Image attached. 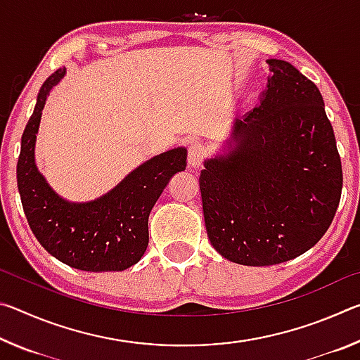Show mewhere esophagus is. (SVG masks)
<instances>
[{
	"instance_id": "esophagus-1",
	"label": "esophagus",
	"mask_w": 360,
	"mask_h": 360,
	"mask_svg": "<svg viewBox=\"0 0 360 360\" xmlns=\"http://www.w3.org/2000/svg\"><path fill=\"white\" fill-rule=\"evenodd\" d=\"M205 154H206L205 146L202 143H193L191 148H188V158H187L188 168H198L202 165Z\"/></svg>"
}]
</instances>
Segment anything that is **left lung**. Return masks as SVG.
<instances>
[{
	"instance_id": "1",
	"label": "left lung",
	"mask_w": 360,
	"mask_h": 360,
	"mask_svg": "<svg viewBox=\"0 0 360 360\" xmlns=\"http://www.w3.org/2000/svg\"><path fill=\"white\" fill-rule=\"evenodd\" d=\"M260 105L233 122L229 152L205 160L203 216L212 248L235 264L276 265L318 243L337 212L343 172L318 87L266 60Z\"/></svg>"
}]
</instances>
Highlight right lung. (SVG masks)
Segmentation results:
<instances>
[{
  "label": "right lung",
  "instance_id": "add662e5",
  "mask_svg": "<svg viewBox=\"0 0 360 360\" xmlns=\"http://www.w3.org/2000/svg\"><path fill=\"white\" fill-rule=\"evenodd\" d=\"M46 79L23 130L17 186L30 229L46 251L84 271H122L143 257L149 243V214L172 176L184 172L187 150L176 148L152 157L112 191L85 203H71L47 184L34 163V144L47 95L65 76Z\"/></svg>",
  "mask_w": 360,
  "mask_h": 360
}]
</instances>
